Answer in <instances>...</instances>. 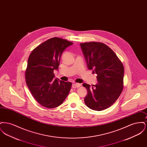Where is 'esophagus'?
I'll return each mask as SVG.
<instances>
[{"mask_svg":"<svg viewBox=\"0 0 147 147\" xmlns=\"http://www.w3.org/2000/svg\"><path fill=\"white\" fill-rule=\"evenodd\" d=\"M81 86V84L80 83H74L72 85V86L73 88H79Z\"/></svg>","mask_w":147,"mask_h":147,"instance_id":"34e87169","label":"esophagus"}]
</instances>
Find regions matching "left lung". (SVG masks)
<instances>
[{
  "label": "left lung",
  "instance_id": "left-lung-1",
  "mask_svg": "<svg viewBox=\"0 0 147 147\" xmlns=\"http://www.w3.org/2000/svg\"><path fill=\"white\" fill-rule=\"evenodd\" d=\"M88 68L97 74L98 84L84 83L88 94L85 105L93 110L102 111L117 100L123 89L124 67L118 57L102 42L80 43Z\"/></svg>",
  "mask_w": 147,
  "mask_h": 147
}]
</instances>
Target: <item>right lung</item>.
Returning <instances> with one entry per match:
<instances>
[{"label":"right lung","instance_id":"right-lung-1","mask_svg":"<svg viewBox=\"0 0 147 147\" xmlns=\"http://www.w3.org/2000/svg\"><path fill=\"white\" fill-rule=\"evenodd\" d=\"M73 43L53 37L34 49L28 57L25 70L26 85L35 100L42 106L52 109L63 103L70 91L71 82L56 79L64 50Z\"/></svg>","mask_w":147,"mask_h":147}]
</instances>
